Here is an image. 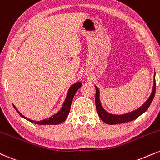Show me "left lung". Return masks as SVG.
Here are the masks:
<instances>
[{"label": "left lung", "instance_id": "left-lung-1", "mask_svg": "<svg viewBox=\"0 0 160 160\" xmlns=\"http://www.w3.org/2000/svg\"><path fill=\"white\" fill-rule=\"evenodd\" d=\"M95 88H96L95 106H96V109H97L98 114L99 117L101 118V119L103 122H105L106 124L112 125V124H122V123L131 122L132 120H135V119L137 118L138 116H140L142 114H143V113L147 110L148 107H149L150 105H151L153 98H154L155 92H156V81L154 80L153 91H152L151 95L150 96L149 98L148 99V101H146L145 103H144L141 107H140V108L137 109L135 111H132L131 112L127 113V114H124V115H112V114H110V113H108L107 112H106L104 109H103V107H102L101 102H100L98 88L97 86H95Z\"/></svg>", "mask_w": 160, "mask_h": 160}]
</instances>
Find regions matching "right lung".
Masks as SVG:
<instances>
[{
  "label": "right lung",
  "mask_w": 160,
  "mask_h": 160,
  "mask_svg": "<svg viewBox=\"0 0 160 160\" xmlns=\"http://www.w3.org/2000/svg\"><path fill=\"white\" fill-rule=\"evenodd\" d=\"M82 86V83L80 82H78L76 83H74V85H72L71 86V88H69L68 95H67L66 98H65V101L63 103L62 107L60 110H59L57 114L53 115L52 117H50V118L45 119V120H42L40 121V122H36V121H32L30 119H28L27 118H25L24 115L21 114L20 112L18 111V109L15 107V110L18 112V113L22 118H24L27 120H28L29 122H32V123H35V124H60V123L63 122L66 119L67 116L69 114V111H70L71 109V105H72V102L73 101V98H74L75 93L76 92L78 91L79 88H80V86Z\"/></svg>",
  "instance_id": "right-lung-1"
}]
</instances>
